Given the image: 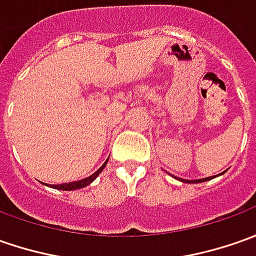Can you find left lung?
<instances>
[{"instance_id": "8db88e82", "label": "left lung", "mask_w": 256, "mask_h": 256, "mask_svg": "<svg viewBox=\"0 0 256 256\" xmlns=\"http://www.w3.org/2000/svg\"><path fill=\"white\" fill-rule=\"evenodd\" d=\"M224 172H221V174H224ZM218 176H220V174H218ZM212 178H216V176H212V177H206V178H200V180H182V178H178V180L182 181V182H190V184H197V182H204V181L212 180Z\"/></svg>"}]
</instances>
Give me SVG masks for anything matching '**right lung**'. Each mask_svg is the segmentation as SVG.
<instances>
[{
  "label": "right lung",
  "instance_id": "add662e5",
  "mask_svg": "<svg viewBox=\"0 0 256 256\" xmlns=\"http://www.w3.org/2000/svg\"><path fill=\"white\" fill-rule=\"evenodd\" d=\"M109 160V158H108ZM108 160L104 162V163L102 164V167L98 170V172H94L92 176H89V177H86L84 180H79V181H72V182H64V184H56V186H54V184H50V187L52 188H56V190H62V191H72V190H79V188H84L86 186H89L90 182L96 180V177L103 172V168L106 167V164H108Z\"/></svg>",
  "mask_w": 256,
  "mask_h": 256
}]
</instances>
